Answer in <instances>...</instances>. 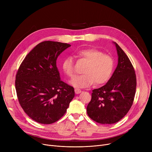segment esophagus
<instances>
[{
	"label": "esophagus",
	"instance_id": "34e87169",
	"mask_svg": "<svg viewBox=\"0 0 152 152\" xmlns=\"http://www.w3.org/2000/svg\"><path fill=\"white\" fill-rule=\"evenodd\" d=\"M75 93H76V94H78L81 92V90L80 89H78V88H75Z\"/></svg>",
	"mask_w": 152,
	"mask_h": 152
}]
</instances>
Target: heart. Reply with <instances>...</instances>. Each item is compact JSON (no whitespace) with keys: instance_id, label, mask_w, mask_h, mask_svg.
<instances>
[{"instance_id":"b5f03b06","label":"heart","mask_w":152,"mask_h":152,"mask_svg":"<svg viewBox=\"0 0 152 152\" xmlns=\"http://www.w3.org/2000/svg\"><path fill=\"white\" fill-rule=\"evenodd\" d=\"M77 55L84 59L87 65L83 70L84 74L76 76L70 81L75 87H88L95 82L100 85L105 83L112 75L114 60L111 56L95 49H86L77 52ZM63 71L68 76H75V63L71 56L66 57L62 63Z\"/></svg>"}]
</instances>
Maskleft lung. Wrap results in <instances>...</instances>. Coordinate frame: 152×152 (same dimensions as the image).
I'll return each mask as SVG.
<instances>
[{"instance_id":"1","label":"left lung","mask_w":152,"mask_h":152,"mask_svg":"<svg viewBox=\"0 0 152 152\" xmlns=\"http://www.w3.org/2000/svg\"><path fill=\"white\" fill-rule=\"evenodd\" d=\"M118 65L105 86L92 91L87 107L88 116L98 123L118 122L130 110L136 89V76L128 57L116 42Z\"/></svg>"}]
</instances>
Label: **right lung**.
Listing matches in <instances>:
<instances>
[{
  "label": "right lung",
  "mask_w": 152,
  "mask_h": 152,
  "mask_svg": "<svg viewBox=\"0 0 152 152\" xmlns=\"http://www.w3.org/2000/svg\"><path fill=\"white\" fill-rule=\"evenodd\" d=\"M70 46L49 41L39 43L26 55L16 75L20 104L39 123L57 121L75 97L74 88L61 81L57 67L58 57Z\"/></svg>",
  "instance_id": "add662e5"
}]
</instances>
